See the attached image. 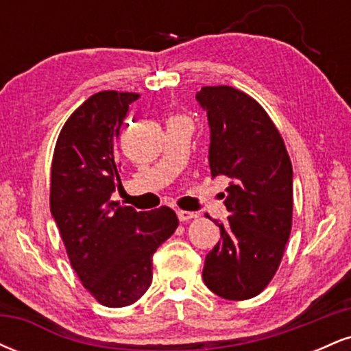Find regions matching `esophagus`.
<instances>
[{
    "label": "esophagus",
    "mask_w": 351,
    "mask_h": 351,
    "mask_svg": "<svg viewBox=\"0 0 351 351\" xmlns=\"http://www.w3.org/2000/svg\"><path fill=\"white\" fill-rule=\"evenodd\" d=\"M176 215H178V219L181 221V223H184V221H189V219H193V217H196V213L183 211V209H180V211L176 213Z\"/></svg>",
    "instance_id": "esophagus-1"
}]
</instances>
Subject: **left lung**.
Returning <instances> with one entry per match:
<instances>
[{
  "label": "left lung",
  "instance_id": "8db88e82",
  "mask_svg": "<svg viewBox=\"0 0 351 351\" xmlns=\"http://www.w3.org/2000/svg\"><path fill=\"white\" fill-rule=\"evenodd\" d=\"M196 100L208 114L211 176H228V223L204 259L203 280L228 300L264 291L291 236L293 171L284 140L267 112L229 86L203 87Z\"/></svg>",
  "mask_w": 351,
  "mask_h": 351
}]
</instances>
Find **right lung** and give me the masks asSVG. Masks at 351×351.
<instances>
[{
    "instance_id": "1",
    "label": "right lung",
    "mask_w": 351,
    "mask_h": 351,
    "mask_svg": "<svg viewBox=\"0 0 351 351\" xmlns=\"http://www.w3.org/2000/svg\"><path fill=\"white\" fill-rule=\"evenodd\" d=\"M134 92H97L60 130L51 168V215L80 282L106 307H127L152 284V257L178 228L168 206L136 211L122 188L117 138Z\"/></svg>"
}]
</instances>
